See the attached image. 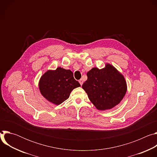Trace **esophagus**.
<instances>
[{
	"mask_svg": "<svg viewBox=\"0 0 157 157\" xmlns=\"http://www.w3.org/2000/svg\"><path fill=\"white\" fill-rule=\"evenodd\" d=\"M79 82L80 84H81V85H82V83H83V80H82V79H79Z\"/></svg>",
	"mask_w": 157,
	"mask_h": 157,
	"instance_id": "1",
	"label": "esophagus"
}]
</instances>
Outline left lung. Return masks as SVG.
<instances>
[{
    "label": "left lung",
    "instance_id": "8db88e82",
    "mask_svg": "<svg viewBox=\"0 0 157 157\" xmlns=\"http://www.w3.org/2000/svg\"><path fill=\"white\" fill-rule=\"evenodd\" d=\"M87 79L82 87L98 109H110L117 105L127 91L124 76L109 64L99 70L93 68L87 73Z\"/></svg>",
    "mask_w": 157,
    "mask_h": 157
}]
</instances>
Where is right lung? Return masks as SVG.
Listing matches in <instances>:
<instances>
[{"instance_id":"obj_1","label":"right lung","mask_w":157,"mask_h":157,"mask_svg":"<svg viewBox=\"0 0 157 157\" xmlns=\"http://www.w3.org/2000/svg\"><path fill=\"white\" fill-rule=\"evenodd\" d=\"M81 86L70 70L58 68L48 71L40 78L39 88L41 94L50 102L59 105L69 98L73 89Z\"/></svg>"}]
</instances>
